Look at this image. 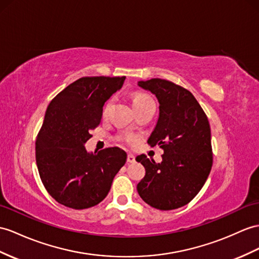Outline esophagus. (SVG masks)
I'll use <instances>...</instances> for the list:
<instances>
[{
    "instance_id": "1",
    "label": "esophagus",
    "mask_w": 259,
    "mask_h": 259,
    "mask_svg": "<svg viewBox=\"0 0 259 259\" xmlns=\"http://www.w3.org/2000/svg\"><path fill=\"white\" fill-rule=\"evenodd\" d=\"M127 162L128 163H134L135 162V156L132 155V154H128L127 155Z\"/></svg>"
}]
</instances>
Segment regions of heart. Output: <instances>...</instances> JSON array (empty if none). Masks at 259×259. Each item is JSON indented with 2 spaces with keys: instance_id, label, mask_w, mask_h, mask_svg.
Wrapping results in <instances>:
<instances>
[{
  "instance_id": "heart-1",
  "label": "heart",
  "mask_w": 259,
  "mask_h": 259,
  "mask_svg": "<svg viewBox=\"0 0 259 259\" xmlns=\"http://www.w3.org/2000/svg\"><path fill=\"white\" fill-rule=\"evenodd\" d=\"M150 100H153V99H151L149 96H147V94H145V93H136V94H134L133 98H132V103H133V106H134V109H135V108H137V106H140V105H142L144 103H146L147 101H150ZM111 103H112V101H109V102L105 104L104 109H103V115H106V113H108V110L110 108Z\"/></svg>"
}]
</instances>
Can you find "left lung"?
<instances>
[{"label":"left lung","instance_id":"obj_1","mask_svg":"<svg viewBox=\"0 0 259 259\" xmlns=\"http://www.w3.org/2000/svg\"><path fill=\"white\" fill-rule=\"evenodd\" d=\"M144 90L155 94L159 115L147 143L163 149L161 162L136 157L145 167L137 191L150 206L175 210L188 204L209 177L213 156L211 128L204 111L193 94L163 79L138 81Z\"/></svg>","mask_w":259,"mask_h":259}]
</instances>
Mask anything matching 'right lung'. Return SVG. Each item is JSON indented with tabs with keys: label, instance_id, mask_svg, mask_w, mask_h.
Instances as JSON below:
<instances>
[{
	"label": "right lung",
	"instance_id": "add662e5",
	"mask_svg": "<svg viewBox=\"0 0 259 259\" xmlns=\"http://www.w3.org/2000/svg\"><path fill=\"white\" fill-rule=\"evenodd\" d=\"M125 77H83L52 100L36 140V163L44 187L57 202L74 210L99 204L126 162L110 147L88 153L84 144L101 122L103 105Z\"/></svg>",
	"mask_w": 259,
	"mask_h": 259
}]
</instances>
